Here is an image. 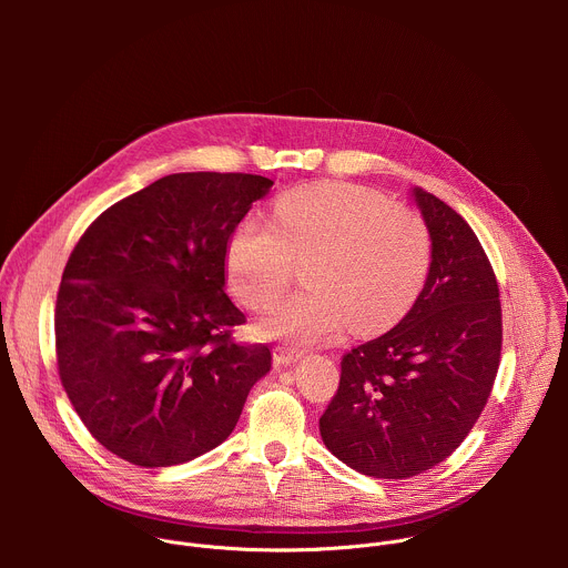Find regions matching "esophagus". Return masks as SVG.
Here are the masks:
<instances>
[{"mask_svg":"<svg viewBox=\"0 0 568 568\" xmlns=\"http://www.w3.org/2000/svg\"><path fill=\"white\" fill-rule=\"evenodd\" d=\"M301 359V353L294 351V348H287V346H276L274 348V364L276 366H292Z\"/></svg>","mask_w":568,"mask_h":568,"instance_id":"1","label":"esophagus"}]
</instances>
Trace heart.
<instances>
[{
  "mask_svg": "<svg viewBox=\"0 0 568 568\" xmlns=\"http://www.w3.org/2000/svg\"><path fill=\"white\" fill-rule=\"evenodd\" d=\"M305 263V290L276 301L258 321L272 339L316 344L388 328L425 287L432 235L425 220L384 195L344 182L285 193L274 222L250 215L226 245V278L235 298L265 307Z\"/></svg>",
  "mask_w": 568,
  "mask_h": 568,
  "instance_id": "obj_1",
  "label": "heart"
}]
</instances>
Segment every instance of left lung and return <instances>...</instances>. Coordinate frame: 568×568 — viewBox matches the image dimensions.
Instances as JSON below:
<instances>
[{"mask_svg": "<svg viewBox=\"0 0 568 568\" xmlns=\"http://www.w3.org/2000/svg\"><path fill=\"white\" fill-rule=\"evenodd\" d=\"M432 235V267L414 307L342 359L321 440L373 478H409L443 463L490 397L501 357L495 272L469 224L414 186Z\"/></svg>", "mask_w": 568, "mask_h": 568, "instance_id": "obj_1", "label": "left lung"}]
</instances>
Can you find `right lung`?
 Returning <instances> with one entry per match:
<instances>
[{
    "label": "right lung",
    "mask_w": 568,
    "mask_h": 568,
    "mask_svg": "<svg viewBox=\"0 0 568 568\" xmlns=\"http://www.w3.org/2000/svg\"><path fill=\"white\" fill-rule=\"evenodd\" d=\"M245 173H175L101 213L73 247L55 351L90 434L139 467L193 460L229 438L267 346H237L245 323L224 294L233 229L270 193Z\"/></svg>",
    "instance_id": "right-lung-1"
}]
</instances>
